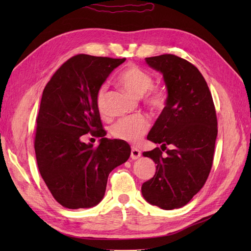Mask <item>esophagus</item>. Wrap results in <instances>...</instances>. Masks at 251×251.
<instances>
[{
    "label": "esophagus",
    "mask_w": 251,
    "mask_h": 251,
    "mask_svg": "<svg viewBox=\"0 0 251 251\" xmlns=\"http://www.w3.org/2000/svg\"><path fill=\"white\" fill-rule=\"evenodd\" d=\"M140 156H141V151L137 148H132V150H131V158L135 160V159L139 158Z\"/></svg>",
    "instance_id": "obj_1"
}]
</instances>
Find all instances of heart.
Wrapping results in <instances>:
<instances>
[{"instance_id": "b5f03b06", "label": "heart", "mask_w": 251, "mask_h": 251, "mask_svg": "<svg viewBox=\"0 0 251 251\" xmlns=\"http://www.w3.org/2000/svg\"><path fill=\"white\" fill-rule=\"evenodd\" d=\"M118 82L128 93L134 96H142L147 93L146 103L153 111L160 112L165 108L168 97L164 90L153 86V77L150 73L136 65H128L119 74ZM105 93L107 87L101 86L97 91L96 104L101 114L105 113ZM151 127V121L146 115H134L119 119L114 124L111 132L114 137L127 142H138Z\"/></svg>"}]
</instances>
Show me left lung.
Wrapping results in <instances>:
<instances>
[{
	"label": "left lung",
	"mask_w": 251,
	"mask_h": 251,
	"mask_svg": "<svg viewBox=\"0 0 251 251\" xmlns=\"http://www.w3.org/2000/svg\"><path fill=\"white\" fill-rule=\"evenodd\" d=\"M146 60L163 74L169 96L148 135L162 146L143 153L157 166L141 192L149 203L162 209L180 208L203 187L211 170L218 134L215 103L203 75L186 59L162 54Z\"/></svg>",
	"instance_id": "obj_1"
}]
</instances>
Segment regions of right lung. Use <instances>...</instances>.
Masks as SVG:
<instances>
[{"label": "right lung", "instance_id": "obj_1", "mask_svg": "<svg viewBox=\"0 0 251 251\" xmlns=\"http://www.w3.org/2000/svg\"><path fill=\"white\" fill-rule=\"evenodd\" d=\"M125 60L74 55L58 68L43 91L34 136L37 168L53 198L66 208L100 203L109 174L131 155L124 140L104 138L96 104L98 89ZM86 133L101 137L100 146L82 143L81 136Z\"/></svg>", "mask_w": 251, "mask_h": 251}]
</instances>
